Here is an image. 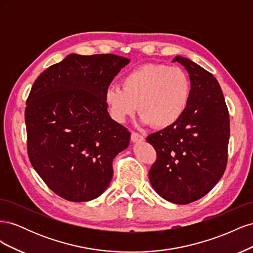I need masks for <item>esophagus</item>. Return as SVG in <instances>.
<instances>
[{
	"instance_id": "esophagus-1",
	"label": "esophagus",
	"mask_w": 253,
	"mask_h": 253,
	"mask_svg": "<svg viewBox=\"0 0 253 253\" xmlns=\"http://www.w3.org/2000/svg\"><path fill=\"white\" fill-rule=\"evenodd\" d=\"M131 140H132L133 142H141V141L144 140V137H143L142 135L138 134V133L133 132V133L131 134Z\"/></svg>"
}]
</instances>
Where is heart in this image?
Segmentation results:
<instances>
[{
	"instance_id": "heart-1",
	"label": "heart",
	"mask_w": 253,
	"mask_h": 253,
	"mask_svg": "<svg viewBox=\"0 0 253 253\" xmlns=\"http://www.w3.org/2000/svg\"><path fill=\"white\" fill-rule=\"evenodd\" d=\"M122 88L112 85L104 93L111 117L124 124L139 105L143 125L168 127L185 114L191 97V82L179 67L144 64L128 72L121 80Z\"/></svg>"
}]
</instances>
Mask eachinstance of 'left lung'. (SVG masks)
Wrapping results in <instances>:
<instances>
[{"label": "left lung", "mask_w": 253, "mask_h": 253, "mask_svg": "<svg viewBox=\"0 0 253 253\" xmlns=\"http://www.w3.org/2000/svg\"><path fill=\"white\" fill-rule=\"evenodd\" d=\"M189 74L191 97L181 118L148 136L157 160L151 185L166 201L186 205L200 200L223 176L228 158L230 120L215 77L190 59L175 57Z\"/></svg>", "instance_id": "8db88e82"}]
</instances>
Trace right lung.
<instances>
[{
    "label": "right lung",
    "instance_id": "obj_1",
    "mask_svg": "<svg viewBox=\"0 0 253 253\" xmlns=\"http://www.w3.org/2000/svg\"><path fill=\"white\" fill-rule=\"evenodd\" d=\"M129 59L71 53L35 81L26 101L27 152L36 172L64 200L100 196L113 159L128 147L126 127L113 120L104 93Z\"/></svg>",
    "mask_w": 253,
    "mask_h": 253
}]
</instances>
